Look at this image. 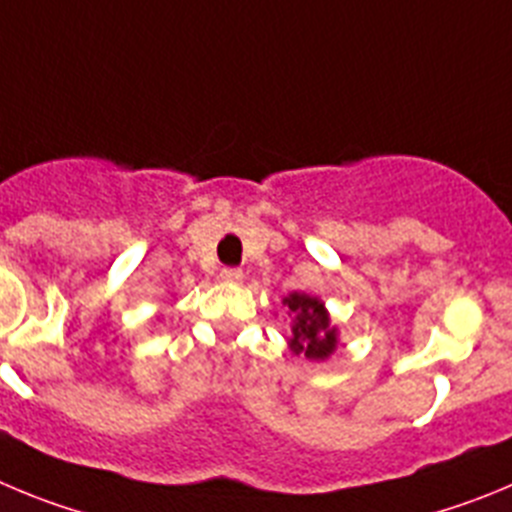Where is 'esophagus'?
Here are the masks:
<instances>
[{"label":"esophagus","mask_w":512,"mask_h":512,"mask_svg":"<svg viewBox=\"0 0 512 512\" xmlns=\"http://www.w3.org/2000/svg\"><path fill=\"white\" fill-rule=\"evenodd\" d=\"M222 280H224V283L239 285V283H242V280H245V273H242V270H237V267H224V270H222Z\"/></svg>","instance_id":"esophagus-1"}]
</instances>
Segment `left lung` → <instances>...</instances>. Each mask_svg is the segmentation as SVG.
<instances>
[{
	"label": "left lung",
	"mask_w": 512,
	"mask_h": 512,
	"mask_svg": "<svg viewBox=\"0 0 512 512\" xmlns=\"http://www.w3.org/2000/svg\"><path fill=\"white\" fill-rule=\"evenodd\" d=\"M283 308L290 319V352L303 354L311 362H324L336 352L339 329L331 324V316L321 298L293 290L283 298Z\"/></svg>",
	"instance_id": "1"
}]
</instances>
